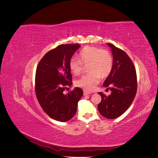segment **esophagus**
Masks as SVG:
<instances>
[{
  "label": "esophagus",
  "mask_w": 158,
  "mask_h": 158,
  "mask_svg": "<svg viewBox=\"0 0 158 158\" xmlns=\"http://www.w3.org/2000/svg\"><path fill=\"white\" fill-rule=\"evenodd\" d=\"M91 93L90 92H88V91H85V90H84V95H89V94H90Z\"/></svg>",
  "instance_id": "esophagus-1"
}]
</instances>
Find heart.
<instances>
[{"mask_svg":"<svg viewBox=\"0 0 158 158\" xmlns=\"http://www.w3.org/2000/svg\"><path fill=\"white\" fill-rule=\"evenodd\" d=\"M80 59L72 58L69 66L74 75H80L83 71V64H89L88 73L75 82L77 86L85 90H93L100 80L110 74L113 68V59L109 51L97 47L86 46L80 52Z\"/></svg>","mask_w":158,"mask_h":158,"instance_id":"obj_1","label":"heart"}]
</instances>
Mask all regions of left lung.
I'll return each instance as SVG.
<instances>
[{
    "label": "left lung",
    "mask_w": 158,
    "mask_h": 158,
    "mask_svg": "<svg viewBox=\"0 0 158 158\" xmlns=\"http://www.w3.org/2000/svg\"><path fill=\"white\" fill-rule=\"evenodd\" d=\"M107 45L112 52L113 68L103 85L111 91V94L107 96L102 92L98 93L102 101L98 108L103 117L114 119L125 113L132 103L136 94L137 80L130 57L113 44Z\"/></svg>",
    "instance_id": "8db88e82"
}]
</instances>
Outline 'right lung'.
Masks as SVG:
<instances>
[{
    "instance_id": "1",
    "label": "right lung",
    "mask_w": 158,
    "mask_h": 158,
    "mask_svg": "<svg viewBox=\"0 0 158 158\" xmlns=\"http://www.w3.org/2000/svg\"><path fill=\"white\" fill-rule=\"evenodd\" d=\"M78 44H63L44 55L37 65L35 73V94L40 106L47 115L57 121L66 122L77 111L78 102L83 95L82 89L71 88L72 74L69 63Z\"/></svg>"
}]
</instances>
